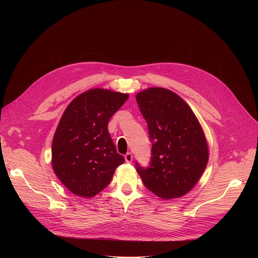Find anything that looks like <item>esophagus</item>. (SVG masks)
Masks as SVG:
<instances>
[{"label":"esophagus","instance_id":"obj_1","mask_svg":"<svg viewBox=\"0 0 258 258\" xmlns=\"http://www.w3.org/2000/svg\"><path fill=\"white\" fill-rule=\"evenodd\" d=\"M124 159H125L126 162H128V163H130V162L133 161V154L132 153H126L125 156H124Z\"/></svg>","mask_w":258,"mask_h":258}]
</instances>
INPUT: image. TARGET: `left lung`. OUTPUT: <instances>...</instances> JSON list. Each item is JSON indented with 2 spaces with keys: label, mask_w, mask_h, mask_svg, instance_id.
I'll use <instances>...</instances> for the list:
<instances>
[{
  "label": "left lung",
  "mask_w": 258,
  "mask_h": 258,
  "mask_svg": "<svg viewBox=\"0 0 258 258\" xmlns=\"http://www.w3.org/2000/svg\"><path fill=\"white\" fill-rule=\"evenodd\" d=\"M152 142L150 165L136 169L147 189L168 200L186 195L197 184L208 162V146L199 121L175 93L151 88L137 94Z\"/></svg>",
  "instance_id": "left-lung-1"
}]
</instances>
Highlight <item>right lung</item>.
<instances>
[{
    "mask_svg": "<svg viewBox=\"0 0 258 258\" xmlns=\"http://www.w3.org/2000/svg\"><path fill=\"white\" fill-rule=\"evenodd\" d=\"M127 98V94L93 89L66 108L52 142V167L72 194L85 198L97 195L124 162L107 124Z\"/></svg>",
    "mask_w": 258,
    "mask_h": 258,
    "instance_id": "right-lung-1",
    "label": "right lung"
}]
</instances>
